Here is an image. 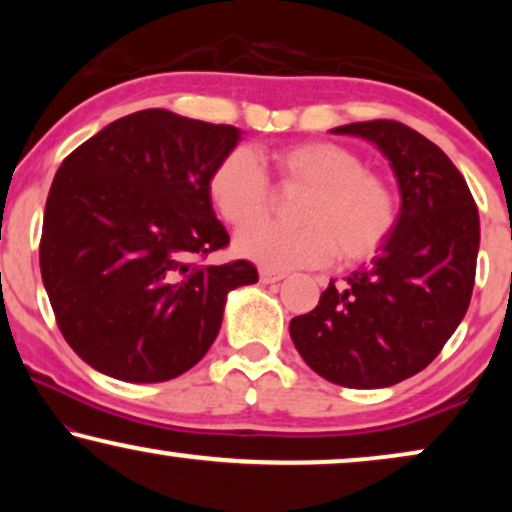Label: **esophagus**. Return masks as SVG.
<instances>
[{"label":"esophagus","mask_w":512,"mask_h":512,"mask_svg":"<svg viewBox=\"0 0 512 512\" xmlns=\"http://www.w3.org/2000/svg\"><path fill=\"white\" fill-rule=\"evenodd\" d=\"M284 277H286V272L261 268V282H263V284H275V282H282Z\"/></svg>","instance_id":"34e87169"}]
</instances>
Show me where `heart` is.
Listing matches in <instances>:
<instances>
[{
    "mask_svg": "<svg viewBox=\"0 0 512 512\" xmlns=\"http://www.w3.org/2000/svg\"><path fill=\"white\" fill-rule=\"evenodd\" d=\"M277 177L286 188H303L293 205L298 223H256L268 209L270 184L249 149L223 156L209 174L207 193L219 216L244 228L235 254L268 270L319 265L333 254L359 263L387 242L396 223L389 188L354 151L333 142H300L272 153Z\"/></svg>",
    "mask_w": 512,
    "mask_h": 512,
    "instance_id": "b5f03b06",
    "label": "heart"
}]
</instances>
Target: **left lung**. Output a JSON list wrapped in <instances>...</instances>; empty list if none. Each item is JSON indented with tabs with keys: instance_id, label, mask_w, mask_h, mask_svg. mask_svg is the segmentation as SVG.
Instances as JSON below:
<instances>
[{
	"instance_id": "1",
	"label": "left lung",
	"mask_w": 512,
	"mask_h": 512,
	"mask_svg": "<svg viewBox=\"0 0 512 512\" xmlns=\"http://www.w3.org/2000/svg\"><path fill=\"white\" fill-rule=\"evenodd\" d=\"M333 135L377 146L401 209L370 265L331 279L312 312L291 319L303 361L349 389H382L436 359L464 319L475 282L480 216L464 177L417 130L398 121L349 123Z\"/></svg>"
}]
</instances>
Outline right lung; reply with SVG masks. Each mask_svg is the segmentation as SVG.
<instances>
[{"label":"right lung","instance_id":"right-lung-1","mask_svg":"<svg viewBox=\"0 0 512 512\" xmlns=\"http://www.w3.org/2000/svg\"><path fill=\"white\" fill-rule=\"evenodd\" d=\"M242 139L144 109L118 118L62 160L48 191L39 265L69 347L123 382H167L219 335L228 293L256 284L249 261L200 265L228 233L209 174Z\"/></svg>","mask_w":512,"mask_h":512}]
</instances>
